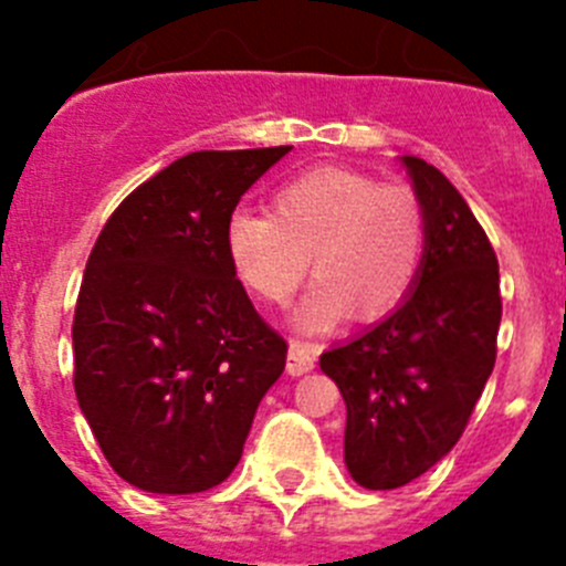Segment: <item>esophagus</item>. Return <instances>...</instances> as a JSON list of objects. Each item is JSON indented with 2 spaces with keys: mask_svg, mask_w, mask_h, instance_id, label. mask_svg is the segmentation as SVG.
<instances>
[{
  "mask_svg": "<svg viewBox=\"0 0 566 566\" xmlns=\"http://www.w3.org/2000/svg\"><path fill=\"white\" fill-rule=\"evenodd\" d=\"M314 363H317V352H314V345L303 343V339H292V345H289L286 371L292 374V377H300V374L312 371Z\"/></svg>",
  "mask_w": 566,
  "mask_h": 566,
  "instance_id": "esophagus-1",
  "label": "esophagus"
}]
</instances>
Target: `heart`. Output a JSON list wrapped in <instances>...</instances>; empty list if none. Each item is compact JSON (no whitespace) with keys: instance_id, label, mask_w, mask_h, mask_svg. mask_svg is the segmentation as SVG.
<instances>
[{"instance_id":"obj_1","label":"heart","mask_w":566,"mask_h":566,"mask_svg":"<svg viewBox=\"0 0 566 566\" xmlns=\"http://www.w3.org/2000/svg\"><path fill=\"white\" fill-rule=\"evenodd\" d=\"M428 249V218L408 184H379L357 169H312L272 198V214L238 209L227 223V254L240 283L266 303H286L314 258L319 280L297 326L326 332L357 312L382 319L417 286Z\"/></svg>"}]
</instances>
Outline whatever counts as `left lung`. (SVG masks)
<instances>
[{"label": "left lung", "instance_id": "obj_1", "mask_svg": "<svg viewBox=\"0 0 566 566\" xmlns=\"http://www.w3.org/2000/svg\"><path fill=\"white\" fill-rule=\"evenodd\" d=\"M428 218L417 289L319 357L345 399V464L368 490L422 476L470 422L496 363L499 260L476 214L433 164L405 155Z\"/></svg>", "mask_w": 566, "mask_h": 566}]
</instances>
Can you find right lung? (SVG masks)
Wrapping results in <instances>:
<instances>
[{
	"instance_id": "1",
	"label": "right lung",
	"mask_w": 566,
	"mask_h": 566,
	"mask_svg": "<svg viewBox=\"0 0 566 566\" xmlns=\"http://www.w3.org/2000/svg\"><path fill=\"white\" fill-rule=\"evenodd\" d=\"M289 149L184 155L118 203L90 252L73 388L104 459L135 488L221 484L286 368V339L234 274L227 223Z\"/></svg>"
}]
</instances>
